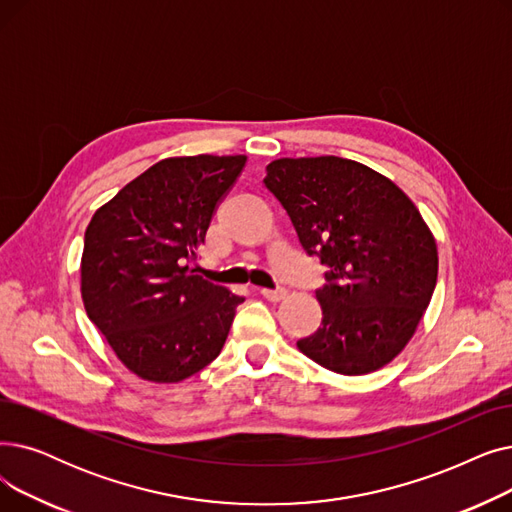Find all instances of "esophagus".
Wrapping results in <instances>:
<instances>
[{
    "instance_id": "34e87169",
    "label": "esophagus",
    "mask_w": 512,
    "mask_h": 512,
    "mask_svg": "<svg viewBox=\"0 0 512 512\" xmlns=\"http://www.w3.org/2000/svg\"><path fill=\"white\" fill-rule=\"evenodd\" d=\"M260 296L269 302H281V300H285L287 291L285 289H260Z\"/></svg>"
}]
</instances>
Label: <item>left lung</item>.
<instances>
[{
  "label": "left lung",
  "instance_id": "8db88e82",
  "mask_svg": "<svg viewBox=\"0 0 512 512\" xmlns=\"http://www.w3.org/2000/svg\"><path fill=\"white\" fill-rule=\"evenodd\" d=\"M264 185L325 266L321 327L298 350L337 375L379 371L417 333L435 289L437 246L421 212L394 181L337 156L273 160Z\"/></svg>",
  "mask_w": 512,
  "mask_h": 512
}]
</instances>
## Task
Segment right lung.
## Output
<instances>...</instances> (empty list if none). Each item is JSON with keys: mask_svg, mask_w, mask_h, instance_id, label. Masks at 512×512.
Here are the masks:
<instances>
[{"mask_svg": "<svg viewBox=\"0 0 512 512\" xmlns=\"http://www.w3.org/2000/svg\"><path fill=\"white\" fill-rule=\"evenodd\" d=\"M248 156H175L95 210L81 256L91 323L143 381L179 383L221 354L243 302L189 271Z\"/></svg>", "mask_w": 512, "mask_h": 512, "instance_id": "add662e5", "label": "right lung"}]
</instances>
